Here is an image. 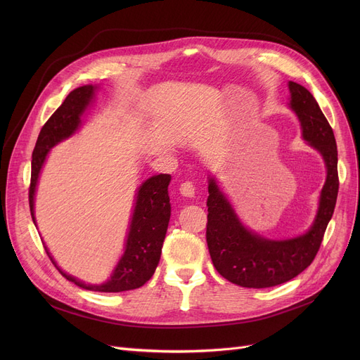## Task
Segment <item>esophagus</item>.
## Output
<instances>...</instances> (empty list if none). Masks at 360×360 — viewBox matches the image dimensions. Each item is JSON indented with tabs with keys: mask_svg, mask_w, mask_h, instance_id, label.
<instances>
[{
	"mask_svg": "<svg viewBox=\"0 0 360 360\" xmlns=\"http://www.w3.org/2000/svg\"><path fill=\"white\" fill-rule=\"evenodd\" d=\"M179 193L184 197H194L195 195V184L194 181H185L179 186Z\"/></svg>",
	"mask_w": 360,
	"mask_h": 360,
	"instance_id": "34e87169",
	"label": "esophagus"
}]
</instances>
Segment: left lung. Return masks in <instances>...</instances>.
<instances>
[{"label": "left lung", "mask_w": 360, "mask_h": 360, "mask_svg": "<svg viewBox=\"0 0 360 360\" xmlns=\"http://www.w3.org/2000/svg\"><path fill=\"white\" fill-rule=\"evenodd\" d=\"M290 106L297 113L304 139L323 155L327 181L312 228L288 240H269L247 231L214 182H209L205 239L220 276L242 288H273L300 274L316 257L338 194L337 144L334 132L315 98L304 86L289 82Z\"/></svg>", "instance_id": "left-lung-1"}]
</instances>
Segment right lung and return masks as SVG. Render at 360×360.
I'll list each match as a JSON object with an SVG mask.
<instances>
[{"mask_svg":"<svg viewBox=\"0 0 360 360\" xmlns=\"http://www.w3.org/2000/svg\"><path fill=\"white\" fill-rule=\"evenodd\" d=\"M93 86H82L72 90L63 105L52 113L39 132L32 155V175L29 186V205L33 221V197L36 182L39 178L41 167L48 151L56 143L70 137L79 128L82 113L93 98ZM169 182L170 175L160 174L151 176L140 186L134 214H132L129 226L125 252L110 280L106 281L105 285L87 286L74 277L67 276L63 270L58 269V271L77 286L94 292L115 293L141 288L153 276L160 259L163 240L170 219V204L167 195ZM49 258L52 261L51 255Z\"/></svg>","mask_w":360,"mask_h":360,"instance_id":"obj_1","label":"right lung"}]
</instances>
